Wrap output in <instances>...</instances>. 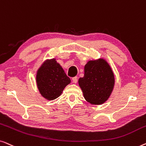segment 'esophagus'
Wrapping results in <instances>:
<instances>
[{
	"label": "esophagus",
	"mask_w": 146,
	"mask_h": 146,
	"mask_svg": "<svg viewBox=\"0 0 146 146\" xmlns=\"http://www.w3.org/2000/svg\"><path fill=\"white\" fill-rule=\"evenodd\" d=\"M72 82L73 83H77V77H75L72 79Z\"/></svg>",
	"instance_id": "1"
}]
</instances>
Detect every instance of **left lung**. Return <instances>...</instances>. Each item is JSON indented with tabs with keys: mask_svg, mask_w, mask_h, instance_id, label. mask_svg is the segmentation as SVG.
Instances as JSON below:
<instances>
[{
	"mask_svg": "<svg viewBox=\"0 0 146 146\" xmlns=\"http://www.w3.org/2000/svg\"><path fill=\"white\" fill-rule=\"evenodd\" d=\"M78 82L85 99L93 105H100L111 95L115 77L108 61L100 57L88 61L84 77L79 78Z\"/></svg>",
	"mask_w": 146,
	"mask_h": 146,
	"instance_id": "1",
	"label": "left lung"
}]
</instances>
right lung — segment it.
<instances>
[{"label":"right lung","mask_w":146,"mask_h":146,"mask_svg":"<svg viewBox=\"0 0 146 146\" xmlns=\"http://www.w3.org/2000/svg\"><path fill=\"white\" fill-rule=\"evenodd\" d=\"M37 87L42 96L48 100L59 97L63 89L71 83L56 59H48L39 67L36 73Z\"/></svg>","instance_id":"right-lung-1"}]
</instances>
